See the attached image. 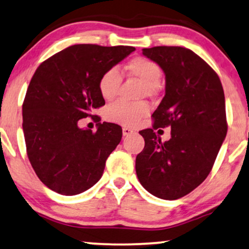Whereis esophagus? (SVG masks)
Returning <instances> with one entry per match:
<instances>
[{"label": "esophagus", "instance_id": "34e87169", "mask_svg": "<svg viewBox=\"0 0 249 249\" xmlns=\"http://www.w3.org/2000/svg\"><path fill=\"white\" fill-rule=\"evenodd\" d=\"M134 130H132V129H130V128H128V127H124L122 128V134H124V136H129V135H131V134H134Z\"/></svg>", "mask_w": 249, "mask_h": 249}]
</instances>
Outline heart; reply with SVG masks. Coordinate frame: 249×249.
<instances>
[{
	"instance_id": "heart-1",
	"label": "heart",
	"mask_w": 249,
	"mask_h": 249,
	"mask_svg": "<svg viewBox=\"0 0 249 249\" xmlns=\"http://www.w3.org/2000/svg\"><path fill=\"white\" fill-rule=\"evenodd\" d=\"M128 76L142 81V93L153 96L158 93V84L162 76V70L158 63L147 57L137 56L131 59L124 67ZM121 84V76L117 68H108L102 73L98 80V90L104 100L110 101L117 95ZM149 112L146 102L130 103L122 100L115 101L107 107L105 117L107 120L124 125H134L145 118Z\"/></svg>"
}]
</instances>
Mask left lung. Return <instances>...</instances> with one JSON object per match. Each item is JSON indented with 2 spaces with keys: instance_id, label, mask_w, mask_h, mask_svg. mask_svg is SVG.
<instances>
[{
  "instance_id": "left-lung-1",
  "label": "left lung",
  "mask_w": 249,
  "mask_h": 249,
  "mask_svg": "<svg viewBox=\"0 0 249 249\" xmlns=\"http://www.w3.org/2000/svg\"><path fill=\"white\" fill-rule=\"evenodd\" d=\"M142 54L164 71L165 95L152 114L153 128L139 131L145 147L136 158V173L152 195L178 199L206 179L226 138L223 87L192 50L155 46ZM165 126L172 127V138L162 143L154 130Z\"/></svg>"
}]
</instances>
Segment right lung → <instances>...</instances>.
Listing matches in <instances>:
<instances>
[{
    "label": "right lung",
    "mask_w": 249,
    "mask_h": 249,
    "mask_svg": "<svg viewBox=\"0 0 249 249\" xmlns=\"http://www.w3.org/2000/svg\"><path fill=\"white\" fill-rule=\"evenodd\" d=\"M135 47L78 44L40 63L22 104L27 155L44 185L61 195H77L93 187L122 137L115 124L80 129L78 121L103 107L98 80ZM98 118V117H97Z\"/></svg>",
    "instance_id": "add662e5"
}]
</instances>
